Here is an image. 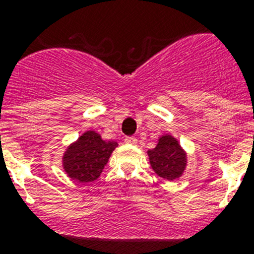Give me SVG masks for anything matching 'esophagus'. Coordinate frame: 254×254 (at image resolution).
Wrapping results in <instances>:
<instances>
[{"label":"esophagus","mask_w":254,"mask_h":254,"mask_svg":"<svg viewBox=\"0 0 254 254\" xmlns=\"http://www.w3.org/2000/svg\"><path fill=\"white\" fill-rule=\"evenodd\" d=\"M124 141H125V143H129V145H135L137 143V138L135 137H127Z\"/></svg>","instance_id":"1"}]
</instances>
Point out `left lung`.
<instances>
[{"label":"left lung","mask_w":254,"mask_h":254,"mask_svg":"<svg viewBox=\"0 0 254 254\" xmlns=\"http://www.w3.org/2000/svg\"><path fill=\"white\" fill-rule=\"evenodd\" d=\"M151 167L159 177L174 181L181 177L186 166V154L182 151L177 139L163 135L155 149L147 151Z\"/></svg>","instance_id":"left-lung-1"}]
</instances>
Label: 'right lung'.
Masks as SVG:
<instances>
[{"label":"right lung","mask_w":254,"mask_h":254,"mask_svg":"<svg viewBox=\"0 0 254 254\" xmlns=\"http://www.w3.org/2000/svg\"><path fill=\"white\" fill-rule=\"evenodd\" d=\"M117 142L103 141L95 131H85L77 142L65 151L63 165L65 173L75 181L92 182L100 177Z\"/></svg>","instance_id":"add662e5"}]
</instances>
